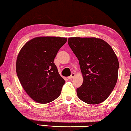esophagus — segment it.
I'll return each mask as SVG.
<instances>
[{
    "mask_svg": "<svg viewBox=\"0 0 131 131\" xmlns=\"http://www.w3.org/2000/svg\"><path fill=\"white\" fill-rule=\"evenodd\" d=\"M75 76H76V74H75V73H72V74H71V75L70 76H69L68 77V79H72L73 78H74V77H75Z\"/></svg>",
    "mask_w": 131,
    "mask_h": 131,
    "instance_id": "obj_1",
    "label": "esophagus"
}]
</instances>
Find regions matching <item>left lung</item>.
<instances>
[{"label":"left lung","mask_w":131,"mask_h":131,"mask_svg":"<svg viewBox=\"0 0 131 131\" xmlns=\"http://www.w3.org/2000/svg\"><path fill=\"white\" fill-rule=\"evenodd\" d=\"M68 44L79 59L83 83L77 88L79 98L88 104L105 101L116 85L119 68L113 50L95 37H70Z\"/></svg>","instance_id":"1"}]
</instances>
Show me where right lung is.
Listing matches in <instances>:
<instances>
[{
	"label": "right lung",
	"mask_w": 131,
	"mask_h": 131,
	"mask_svg": "<svg viewBox=\"0 0 131 131\" xmlns=\"http://www.w3.org/2000/svg\"><path fill=\"white\" fill-rule=\"evenodd\" d=\"M67 39L38 37L28 41L17 57L16 72L28 95L38 103H47L61 94L65 81L54 62Z\"/></svg>",
	"instance_id": "1"
}]
</instances>
